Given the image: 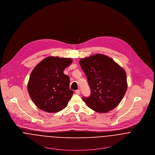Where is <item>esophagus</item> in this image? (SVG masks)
I'll return each mask as SVG.
<instances>
[{
    "label": "esophagus",
    "instance_id": "34e87169",
    "mask_svg": "<svg viewBox=\"0 0 155 155\" xmlns=\"http://www.w3.org/2000/svg\"><path fill=\"white\" fill-rule=\"evenodd\" d=\"M75 93H76V94H77V95H80V90H76V91H75Z\"/></svg>",
    "mask_w": 155,
    "mask_h": 155
}]
</instances>
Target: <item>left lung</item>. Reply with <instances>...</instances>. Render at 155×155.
Instances as JSON below:
<instances>
[{
	"label": "left lung",
	"instance_id": "left-lung-1",
	"mask_svg": "<svg viewBox=\"0 0 155 155\" xmlns=\"http://www.w3.org/2000/svg\"><path fill=\"white\" fill-rule=\"evenodd\" d=\"M81 68L91 89L82 100L91 109L106 113L114 109L127 90V74L123 68L105 55L97 54L81 58Z\"/></svg>",
	"mask_w": 155,
	"mask_h": 155
}]
</instances>
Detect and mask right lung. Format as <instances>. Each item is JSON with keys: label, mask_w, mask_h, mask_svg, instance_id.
<instances>
[{"label": "right lung", "mask_w": 155, "mask_h": 155, "mask_svg": "<svg viewBox=\"0 0 155 155\" xmlns=\"http://www.w3.org/2000/svg\"><path fill=\"white\" fill-rule=\"evenodd\" d=\"M70 58L48 57L37 65L31 73L28 90L37 107L50 113L65 108L73 96L70 78L63 71L72 63Z\"/></svg>", "instance_id": "obj_1"}]
</instances>
